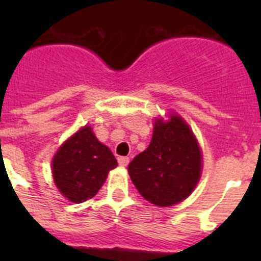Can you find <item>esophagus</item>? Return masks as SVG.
Masks as SVG:
<instances>
[{
  "label": "esophagus",
  "mask_w": 261,
  "mask_h": 261,
  "mask_svg": "<svg viewBox=\"0 0 261 261\" xmlns=\"http://www.w3.org/2000/svg\"><path fill=\"white\" fill-rule=\"evenodd\" d=\"M117 162H119L120 166L125 167V166H128L129 163V158L128 156H119V158H117Z\"/></svg>",
  "instance_id": "esophagus-1"
}]
</instances>
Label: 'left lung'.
<instances>
[{"instance_id":"obj_1","label":"left lung","mask_w":261,"mask_h":261,"mask_svg":"<svg viewBox=\"0 0 261 261\" xmlns=\"http://www.w3.org/2000/svg\"><path fill=\"white\" fill-rule=\"evenodd\" d=\"M146 150L128 165L129 176L145 200L158 206L183 201L201 174V151L190 126L179 116L156 120Z\"/></svg>"}]
</instances>
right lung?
I'll return each instance as SVG.
<instances>
[{"label": "right lung", "instance_id": "obj_1", "mask_svg": "<svg viewBox=\"0 0 261 261\" xmlns=\"http://www.w3.org/2000/svg\"><path fill=\"white\" fill-rule=\"evenodd\" d=\"M116 166L112 151L98 141L90 126H84L53 158V179L60 192L78 204L94 197Z\"/></svg>", "mask_w": 261, "mask_h": 261}]
</instances>
